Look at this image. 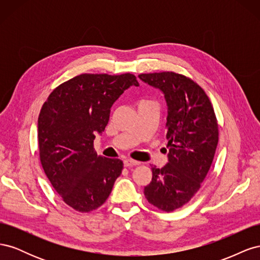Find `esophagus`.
I'll return each mask as SVG.
<instances>
[{
    "label": "esophagus",
    "instance_id": "1",
    "mask_svg": "<svg viewBox=\"0 0 260 260\" xmlns=\"http://www.w3.org/2000/svg\"><path fill=\"white\" fill-rule=\"evenodd\" d=\"M141 162L138 161V160H135V159H131V158H127L123 160V165L124 167H133V166H138V165H140Z\"/></svg>",
    "mask_w": 260,
    "mask_h": 260
}]
</instances>
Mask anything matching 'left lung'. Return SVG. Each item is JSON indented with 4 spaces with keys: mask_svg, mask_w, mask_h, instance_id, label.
Instances as JSON below:
<instances>
[{
    "mask_svg": "<svg viewBox=\"0 0 260 260\" xmlns=\"http://www.w3.org/2000/svg\"><path fill=\"white\" fill-rule=\"evenodd\" d=\"M139 78L161 90L167 102L168 162L152 167L144 195L153 206L170 212L193 198L208 174L219 140L217 118L207 94L191 78L174 72Z\"/></svg>",
    "mask_w": 260,
    "mask_h": 260,
    "instance_id": "obj_1",
    "label": "left lung"
}]
</instances>
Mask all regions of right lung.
<instances>
[{
  "label": "right lung",
  "mask_w": 260,
  "mask_h": 260,
  "mask_svg": "<svg viewBox=\"0 0 260 260\" xmlns=\"http://www.w3.org/2000/svg\"><path fill=\"white\" fill-rule=\"evenodd\" d=\"M137 77L82 74L59 84L44 102L38 119L39 156L44 174L68 206L89 212L103 205L123 162L94 149L96 133L109 120L115 101Z\"/></svg>",
  "instance_id": "right-lung-1"
}]
</instances>
